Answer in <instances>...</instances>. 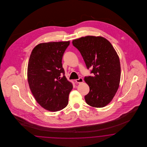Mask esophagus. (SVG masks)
<instances>
[{"mask_svg": "<svg viewBox=\"0 0 147 147\" xmlns=\"http://www.w3.org/2000/svg\"><path fill=\"white\" fill-rule=\"evenodd\" d=\"M83 81H84V80H83V79L81 78H79L78 79L76 80V82H77V83H78V84L82 83V82H83Z\"/></svg>", "mask_w": 147, "mask_h": 147, "instance_id": "esophagus-1", "label": "esophagus"}]
</instances>
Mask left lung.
Listing matches in <instances>:
<instances>
[{
    "instance_id": "8db88e82",
    "label": "left lung",
    "mask_w": 147,
    "mask_h": 147,
    "mask_svg": "<svg viewBox=\"0 0 147 147\" xmlns=\"http://www.w3.org/2000/svg\"><path fill=\"white\" fill-rule=\"evenodd\" d=\"M92 76H85L89 92L86 103L92 107L102 108L111 101L119 88L121 77L119 56L111 42L101 36H86L73 40Z\"/></svg>"
}]
</instances>
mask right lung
<instances>
[{"instance_id": "1", "label": "right lung", "mask_w": 147, "mask_h": 147, "mask_svg": "<svg viewBox=\"0 0 147 147\" xmlns=\"http://www.w3.org/2000/svg\"><path fill=\"white\" fill-rule=\"evenodd\" d=\"M68 41L38 45L32 51L27 68L28 82L36 102L49 111H60L67 106L73 85L65 76L63 53Z\"/></svg>"}]
</instances>
